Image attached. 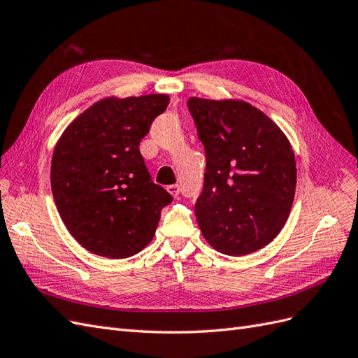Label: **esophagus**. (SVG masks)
I'll use <instances>...</instances> for the list:
<instances>
[{
  "mask_svg": "<svg viewBox=\"0 0 358 358\" xmlns=\"http://www.w3.org/2000/svg\"><path fill=\"white\" fill-rule=\"evenodd\" d=\"M167 191L171 194L173 197H178L179 192H180V188H179V185H169Z\"/></svg>",
  "mask_w": 358,
  "mask_h": 358,
  "instance_id": "obj_1",
  "label": "esophagus"
}]
</instances>
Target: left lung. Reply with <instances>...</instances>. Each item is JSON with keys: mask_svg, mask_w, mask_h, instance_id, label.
<instances>
[{"mask_svg": "<svg viewBox=\"0 0 358 358\" xmlns=\"http://www.w3.org/2000/svg\"><path fill=\"white\" fill-rule=\"evenodd\" d=\"M188 110L206 152L196 218L204 239L246 255L282 230L296 192L294 152L280 128L254 106L191 96Z\"/></svg>", "mask_w": 358, "mask_h": 358, "instance_id": "obj_1", "label": "left lung"}]
</instances>
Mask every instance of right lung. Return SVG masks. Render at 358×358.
Masks as SVG:
<instances>
[{"label":"right lung","mask_w":358,"mask_h":358,"mask_svg":"<svg viewBox=\"0 0 358 358\" xmlns=\"http://www.w3.org/2000/svg\"><path fill=\"white\" fill-rule=\"evenodd\" d=\"M170 99H104L67 127L53 150V200L70 234L92 254L131 257L154 239L173 197L152 182L138 145Z\"/></svg>","instance_id":"obj_1"}]
</instances>
